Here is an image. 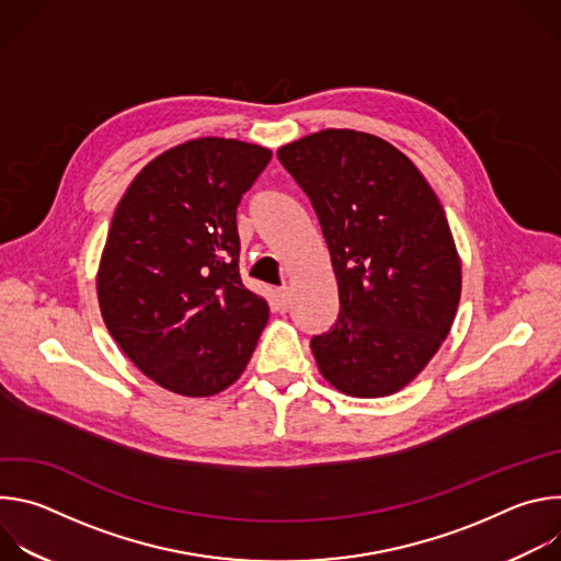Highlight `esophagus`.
<instances>
[{
    "label": "esophagus",
    "mask_w": 561,
    "mask_h": 561,
    "mask_svg": "<svg viewBox=\"0 0 561 561\" xmlns=\"http://www.w3.org/2000/svg\"><path fill=\"white\" fill-rule=\"evenodd\" d=\"M277 306H279V310H288L290 308V293H288V288H279L277 290Z\"/></svg>",
    "instance_id": "obj_1"
}]
</instances>
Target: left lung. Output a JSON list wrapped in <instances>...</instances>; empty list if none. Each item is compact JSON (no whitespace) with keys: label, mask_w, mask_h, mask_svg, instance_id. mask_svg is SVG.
<instances>
[{"label":"left lung","mask_w":561,"mask_h":561,"mask_svg":"<svg viewBox=\"0 0 561 561\" xmlns=\"http://www.w3.org/2000/svg\"><path fill=\"white\" fill-rule=\"evenodd\" d=\"M308 195L329 244L340 314L310 340L337 390L383 397L413 381L446 340L461 264L446 213L392 144L327 128L277 150Z\"/></svg>","instance_id":"1"}]
</instances>
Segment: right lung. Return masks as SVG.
Returning <instances> with one entry per match:
<instances>
[{
    "label": "right lung",
    "mask_w": 561,
    "mask_h": 561,
    "mask_svg": "<svg viewBox=\"0 0 561 561\" xmlns=\"http://www.w3.org/2000/svg\"><path fill=\"white\" fill-rule=\"evenodd\" d=\"M271 150L224 137L180 144L126 188L98 273L104 324L126 357L178 394L244 373L268 304L239 277L237 206Z\"/></svg>",
    "instance_id": "right-lung-1"
}]
</instances>
